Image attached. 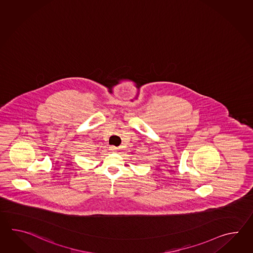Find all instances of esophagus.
<instances>
[{"mask_svg": "<svg viewBox=\"0 0 253 253\" xmlns=\"http://www.w3.org/2000/svg\"><path fill=\"white\" fill-rule=\"evenodd\" d=\"M117 149H118V147H116V146H114V145H111L110 147H109V150L111 151H117Z\"/></svg>", "mask_w": 253, "mask_h": 253, "instance_id": "obj_1", "label": "esophagus"}]
</instances>
